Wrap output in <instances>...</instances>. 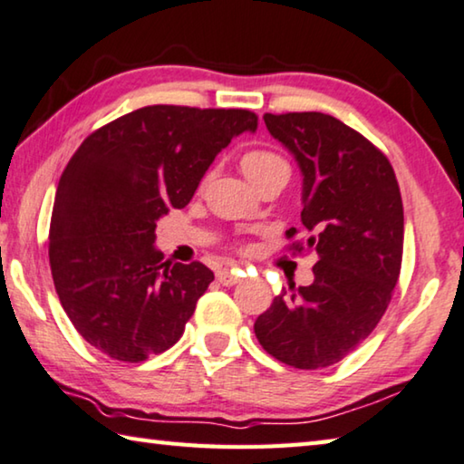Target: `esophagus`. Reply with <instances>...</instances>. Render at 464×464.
<instances>
[{"mask_svg":"<svg viewBox=\"0 0 464 464\" xmlns=\"http://www.w3.org/2000/svg\"><path fill=\"white\" fill-rule=\"evenodd\" d=\"M218 282L224 284V286H234V284L240 282V276L230 272V269H219V272H218Z\"/></svg>","mask_w":464,"mask_h":464,"instance_id":"1","label":"esophagus"}]
</instances>
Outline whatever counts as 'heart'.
<instances>
[{
    "mask_svg": "<svg viewBox=\"0 0 464 464\" xmlns=\"http://www.w3.org/2000/svg\"><path fill=\"white\" fill-rule=\"evenodd\" d=\"M240 169L248 178V182L256 187L269 176L288 172V163L276 151H269V149H251L240 158Z\"/></svg>",
    "mask_w": 464,
    "mask_h": 464,
    "instance_id": "heart-1",
    "label": "heart"
}]
</instances>
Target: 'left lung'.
I'll return each mask as SVG.
<instances>
[{
  "label": "left lung",
  "mask_w": 464,
  "mask_h": 464,
  "mask_svg": "<svg viewBox=\"0 0 464 464\" xmlns=\"http://www.w3.org/2000/svg\"><path fill=\"white\" fill-rule=\"evenodd\" d=\"M263 120L301 168V222L317 263L311 286L282 292L256 317L255 336L290 367H330L375 330L390 304L402 263L401 188L386 155L338 118L292 111ZM295 234L290 227L286 237Z\"/></svg>",
  "instance_id": "left-lung-1"
}]
</instances>
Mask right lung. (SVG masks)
Masks as SVG:
<instances>
[{
    "label": "right lung",
    "mask_w": 464,
    "mask_h": 464,
    "mask_svg": "<svg viewBox=\"0 0 464 464\" xmlns=\"http://www.w3.org/2000/svg\"><path fill=\"white\" fill-rule=\"evenodd\" d=\"M246 130H256L248 110L147 105L76 149L55 192L49 266L63 311L97 351L140 362L180 340L213 272L163 263L155 227Z\"/></svg>",
    "instance_id": "1"
}]
</instances>
